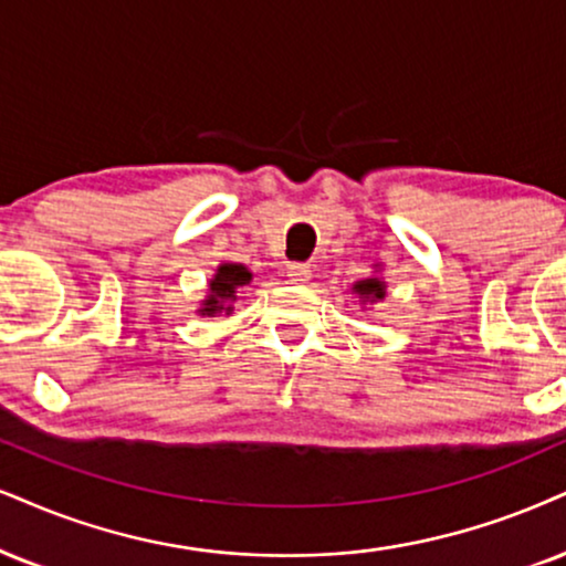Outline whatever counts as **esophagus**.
Instances as JSON below:
<instances>
[{
  "mask_svg": "<svg viewBox=\"0 0 566 566\" xmlns=\"http://www.w3.org/2000/svg\"><path fill=\"white\" fill-rule=\"evenodd\" d=\"M285 277H289V283L302 285L312 277V270L302 262H294V264H289V268H285Z\"/></svg>",
  "mask_w": 566,
  "mask_h": 566,
  "instance_id": "1",
  "label": "esophagus"
}]
</instances>
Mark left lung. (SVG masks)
I'll return each instance as SVG.
<instances>
[{
	"instance_id": "1",
	"label": "left lung",
	"mask_w": 566,
	"mask_h": 566,
	"mask_svg": "<svg viewBox=\"0 0 566 566\" xmlns=\"http://www.w3.org/2000/svg\"><path fill=\"white\" fill-rule=\"evenodd\" d=\"M352 294L359 296V304H375V302H382V298L388 296V285L380 275H369L352 285Z\"/></svg>"
}]
</instances>
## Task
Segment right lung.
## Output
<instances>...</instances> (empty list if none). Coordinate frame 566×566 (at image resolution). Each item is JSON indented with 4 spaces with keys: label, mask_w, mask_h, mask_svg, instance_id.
<instances>
[{
    "label": "right lung",
    "mask_w": 566,
    "mask_h": 566,
    "mask_svg": "<svg viewBox=\"0 0 566 566\" xmlns=\"http://www.w3.org/2000/svg\"><path fill=\"white\" fill-rule=\"evenodd\" d=\"M251 270L241 262H222L207 283V296L197 306L199 317L230 315L233 304L239 302V289L251 283Z\"/></svg>",
    "instance_id": "1"
}]
</instances>
